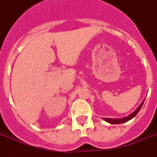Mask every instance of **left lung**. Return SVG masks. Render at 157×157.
<instances>
[{
	"mask_svg": "<svg viewBox=\"0 0 157 157\" xmlns=\"http://www.w3.org/2000/svg\"><path fill=\"white\" fill-rule=\"evenodd\" d=\"M145 100V99H144ZM144 100L142 102H141V104L138 106V108L135 110V111L133 112V113H132L131 114H129L128 116H127V117H125V118H104V120L106 121L107 123H111V124H120V123H126V122H127V121L131 120L132 118H133L136 115V114H138V112L140 110L141 107H142L143 104H144Z\"/></svg>",
	"mask_w": 157,
	"mask_h": 157,
	"instance_id": "obj_1",
	"label": "left lung"
}]
</instances>
